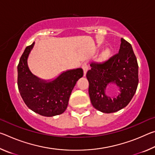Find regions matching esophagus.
<instances>
[{"mask_svg":"<svg viewBox=\"0 0 155 155\" xmlns=\"http://www.w3.org/2000/svg\"><path fill=\"white\" fill-rule=\"evenodd\" d=\"M82 68L83 70V74L84 76H85L86 73H87V71L88 70V65L87 63H83L82 65Z\"/></svg>","mask_w":155,"mask_h":155,"instance_id":"1","label":"esophagus"}]
</instances>
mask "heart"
<instances>
[{
	"label": "heart",
	"instance_id": "obj_1",
	"mask_svg": "<svg viewBox=\"0 0 155 155\" xmlns=\"http://www.w3.org/2000/svg\"><path fill=\"white\" fill-rule=\"evenodd\" d=\"M110 55V51L109 49H106L105 51L103 52V53L101 54V58L103 59H106L108 58Z\"/></svg>",
	"mask_w": 155,
	"mask_h": 155
}]
</instances>
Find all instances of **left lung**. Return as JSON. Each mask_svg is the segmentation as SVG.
Returning <instances> with one entry per match:
<instances>
[{"label":"left lung","instance_id":"1","mask_svg":"<svg viewBox=\"0 0 155 155\" xmlns=\"http://www.w3.org/2000/svg\"><path fill=\"white\" fill-rule=\"evenodd\" d=\"M86 77L89 81L91 103L98 111L110 114L128 105L137 90L138 64L131 44L121 39L118 53L102 63L92 62ZM110 84L119 87L120 94L112 99L105 94Z\"/></svg>","mask_w":155,"mask_h":155}]
</instances>
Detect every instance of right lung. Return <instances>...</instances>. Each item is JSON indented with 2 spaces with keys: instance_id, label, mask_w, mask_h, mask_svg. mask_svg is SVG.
<instances>
[{
  "instance_id": "add662e5",
  "label": "right lung",
  "mask_w": 155,
  "mask_h": 155,
  "mask_svg": "<svg viewBox=\"0 0 155 155\" xmlns=\"http://www.w3.org/2000/svg\"><path fill=\"white\" fill-rule=\"evenodd\" d=\"M34 42L26 47L18 65V87L25 103L34 112L52 117L66 109L77 81L83 77L81 68L63 72L55 80L47 83L33 75L27 65V58Z\"/></svg>"
}]
</instances>
